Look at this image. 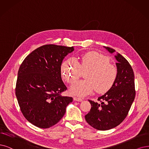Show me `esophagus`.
Returning <instances> with one entry per match:
<instances>
[{
    "label": "esophagus",
    "mask_w": 149,
    "mask_h": 149,
    "mask_svg": "<svg viewBox=\"0 0 149 149\" xmlns=\"http://www.w3.org/2000/svg\"><path fill=\"white\" fill-rule=\"evenodd\" d=\"M74 100L75 101H83V100H82V99L77 97H74Z\"/></svg>",
    "instance_id": "obj_1"
}]
</instances>
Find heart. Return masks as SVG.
<instances>
[{
  "label": "heart",
  "instance_id": "obj_1",
  "mask_svg": "<svg viewBox=\"0 0 149 149\" xmlns=\"http://www.w3.org/2000/svg\"><path fill=\"white\" fill-rule=\"evenodd\" d=\"M63 79L73 84L81 74V70H87L86 80L77 82L70 88V94L79 97L90 95L95 89L98 93H106L113 86L117 78L115 66L109 63V59L96 52H90L82 55L81 62L74 58L64 61L61 64Z\"/></svg>",
  "mask_w": 149,
  "mask_h": 149
}]
</instances>
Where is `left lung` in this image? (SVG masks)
Instances as JSON below:
<instances>
[{
    "instance_id": "1",
    "label": "left lung",
    "mask_w": 149,
    "mask_h": 149,
    "mask_svg": "<svg viewBox=\"0 0 149 149\" xmlns=\"http://www.w3.org/2000/svg\"><path fill=\"white\" fill-rule=\"evenodd\" d=\"M111 53L114 49L104 47ZM118 75L113 86L97 100L101 104L88 100L90 111L85 116L86 122L97 130H108L116 127L125 120L136 95L134 75L131 65L122 55L115 56Z\"/></svg>"
}]
</instances>
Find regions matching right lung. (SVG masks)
<instances>
[{
	"label": "right lung",
	"mask_w": 149,
	"mask_h": 149,
	"mask_svg": "<svg viewBox=\"0 0 149 149\" xmlns=\"http://www.w3.org/2000/svg\"><path fill=\"white\" fill-rule=\"evenodd\" d=\"M73 47L45 45L31 53L21 64L15 94L26 120L40 128L56 125L73 98L63 96L67 90L61 79V66Z\"/></svg>",
	"instance_id": "obj_1"
}]
</instances>
